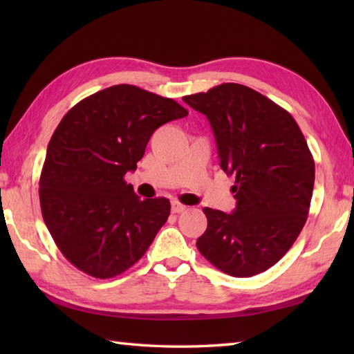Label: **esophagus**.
<instances>
[{
    "label": "esophagus",
    "instance_id": "obj_1",
    "mask_svg": "<svg viewBox=\"0 0 354 354\" xmlns=\"http://www.w3.org/2000/svg\"><path fill=\"white\" fill-rule=\"evenodd\" d=\"M187 208H189V207H187V205H183L181 202H178V201L171 202V212H173V213H183V212H185Z\"/></svg>",
    "mask_w": 354,
    "mask_h": 354
}]
</instances>
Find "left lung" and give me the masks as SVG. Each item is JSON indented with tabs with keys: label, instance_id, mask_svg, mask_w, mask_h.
Wrapping results in <instances>:
<instances>
[{
	"label": "left lung",
	"instance_id": "left-lung-1",
	"mask_svg": "<svg viewBox=\"0 0 354 354\" xmlns=\"http://www.w3.org/2000/svg\"><path fill=\"white\" fill-rule=\"evenodd\" d=\"M183 100L208 118L221 167L236 178L234 212L204 208L208 227L198 250L228 275L265 272L309 214L315 162L304 135L288 111L245 85L222 84Z\"/></svg>",
	"mask_w": 354,
	"mask_h": 354
}]
</instances>
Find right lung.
Wrapping results in <instances>:
<instances>
[{
	"mask_svg": "<svg viewBox=\"0 0 354 354\" xmlns=\"http://www.w3.org/2000/svg\"><path fill=\"white\" fill-rule=\"evenodd\" d=\"M189 111L133 85L73 106L48 142L39 179L44 222L71 265L95 278L133 266L167 222L165 198L140 199L124 181L152 133Z\"/></svg>",
	"mask_w": 354,
	"mask_h": 354,
	"instance_id": "right-lung-1",
	"label": "right lung"
}]
</instances>
